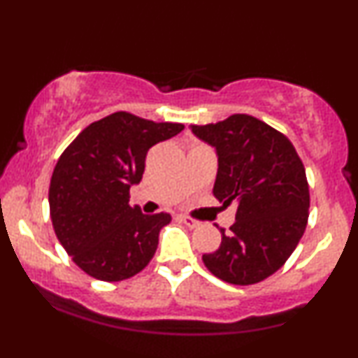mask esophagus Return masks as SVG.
I'll list each match as a JSON object with an SVG mask.
<instances>
[{
	"instance_id": "esophagus-1",
	"label": "esophagus",
	"mask_w": 358,
	"mask_h": 358,
	"mask_svg": "<svg viewBox=\"0 0 358 358\" xmlns=\"http://www.w3.org/2000/svg\"><path fill=\"white\" fill-rule=\"evenodd\" d=\"M180 220H182L185 225H188V227H190V229H196V227H200V220L193 219V217H188V215H180Z\"/></svg>"
}]
</instances>
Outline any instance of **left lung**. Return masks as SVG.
I'll return each mask as SVG.
<instances>
[{
    "label": "left lung",
    "instance_id": "left-lung-1",
    "mask_svg": "<svg viewBox=\"0 0 358 358\" xmlns=\"http://www.w3.org/2000/svg\"><path fill=\"white\" fill-rule=\"evenodd\" d=\"M219 156L213 195L237 205L229 232L202 261L213 276L249 286L274 274L305 234L310 208L306 171L293 143L249 114H232L215 124L192 126Z\"/></svg>",
    "mask_w": 358,
    "mask_h": 358
}]
</instances>
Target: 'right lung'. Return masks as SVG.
Wrapping results in <instances>:
<instances>
[{
  "instance_id": "obj_1",
  "label": "right lung",
  "mask_w": 358,
  "mask_h": 358,
  "mask_svg": "<svg viewBox=\"0 0 358 358\" xmlns=\"http://www.w3.org/2000/svg\"><path fill=\"white\" fill-rule=\"evenodd\" d=\"M183 127L119 110L89 124L60 155L48 188L52 225L89 276L122 281L153 259L171 215L131 207L129 188L141 182L148 150Z\"/></svg>"
}]
</instances>
